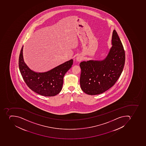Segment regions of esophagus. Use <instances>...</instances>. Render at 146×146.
I'll use <instances>...</instances> for the list:
<instances>
[{"instance_id": "obj_1", "label": "esophagus", "mask_w": 146, "mask_h": 146, "mask_svg": "<svg viewBox=\"0 0 146 146\" xmlns=\"http://www.w3.org/2000/svg\"><path fill=\"white\" fill-rule=\"evenodd\" d=\"M83 58L82 56L80 55L77 56V57L76 58V60L78 62H80V61L83 60Z\"/></svg>"}]
</instances>
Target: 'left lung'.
Masks as SVG:
<instances>
[{
	"instance_id": "obj_1",
	"label": "left lung",
	"mask_w": 146,
	"mask_h": 146,
	"mask_svg": "<svg viewBox=\"0 0 146 146\" xmlns=\"http://www.w3.org/2000/svg\"><path fill=\"white\" fill-rule=\"evenodd\" d=\"M112 46L105 59L80 63L82 90L89 95H97L112 87L121 76L125 62L123 45L115 30L113 31Z\"/></svg>"
}]
</instances>
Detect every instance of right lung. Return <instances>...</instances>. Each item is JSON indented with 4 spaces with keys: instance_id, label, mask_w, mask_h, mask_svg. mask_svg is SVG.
I'll return each mask as SVG.
<instances>
[{
    "instance_id": "obj_1",
    "label": "right lung",
    "mask_w": 146,
    "mask_h": 146,
    "mask_svg": "<svg viewBox=\"0 0 146 146\" xmlns=\"http://www.w3.org/2000/svg\"><path fill=\"white\" fill-rule=\"evenodd\" d=\"M23 46L21 49L19 67L24 80L28 87L38 94L45 96H54L62 89L63 77L73 64L71 59L51 70L43 72H36L30 69L25 62Z\"/></svg>"
}]
</instances>
